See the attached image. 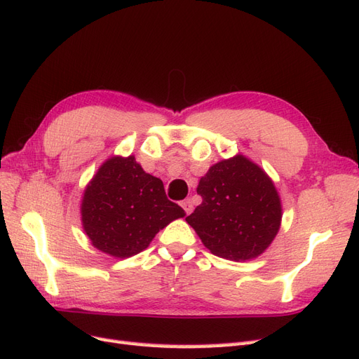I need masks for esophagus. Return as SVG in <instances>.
Returning a JSON list of instances; mask_svg holds the SVG:
<instances>
[{"label":"esophagus","mask_w":359,"mask_h":359,"mask_svg":"<svg viewBox=\"0 0 359 359\" xmlns=\"http://www.w3.org/2000/svg\"><path fill=\"white\" fill-rule=\"evenodd\" d=\"M180 205H182V208H183V209H185V212H187V214H191V212H192V209H194V205H192V200H191V198L183 200Z\"/></svg>","instance_id":"1"}]
</instances>
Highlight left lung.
<instances>
[{
  "label": "left lung",
  "instance_id": "left-lung-1",
  "mask_svg": "<svg viewBox=\"0 0 359 359\" xmlns=\"http://www.w3.org/2000/svg\"><path fill=\"white\" fill-rule=\"evenodd\" d=\"M203 198L187 217L201 243L219 258H258L278 235L282 203L273 180L258 163L243 154L212 165L200 179Z\"/></svg>",
  "mask_w": 359,
  "mask_h": 359
}]
</instances>
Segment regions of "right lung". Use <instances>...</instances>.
<instances>
[{"instance_id":"right-lung-1","label":"right lung","mask_w":359,"mask_h":359,"mask_svg":"<svg viewBox=\"0 0 359 359\" xmlns=\"http://www.w3.org/2000/svg\"><path fill=\"white\" fill-rule=\"evenodd\" d=\"M80 214L90 244L116 259L145 250L161 229L187 215L135 156L101 163L85 188Z\"/></svg>"}]
</instances>
